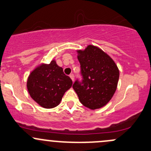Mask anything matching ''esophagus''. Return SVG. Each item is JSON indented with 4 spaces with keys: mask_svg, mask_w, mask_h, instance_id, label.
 Returning <instances> with one entry per match:
<instances>
[{
    "mask_svg": "<svg viewBox=\"0 0 151 151\" xmlns=\"http://www.w3.org/2000/svg\"><path fill=\"white\" fill-rule=\"evenodd\" d=\"M69 77H70V78L71 79V80L73 81V82H74V74H70V75H69Z\"/></svg>",
    "mask_w": 151,
    "mask_h": 151,
    "instance_id": "esophagus-1",
    "label": "esophagus"
}]
</instances>
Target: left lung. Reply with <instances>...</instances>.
Segmentation results:
<instances>
[{
  "mask_svg": "<svg viewBox=\"0 0 151 151\" xmlns=\"http://www.w3.org/2000/svg\"><path fill=\"white\" fill-rule=\"evenodd\" d=\"M83 82L76 81L73 89L83 106L91 110L106 106L114 96L119 78V70L114 61L100 47L88 45L77 50Z\"/></svg>",
  "mask_w": 151,
  "mask_h": 151,
  "instance_id": "1",
  "label": "left lung"
}]
</instances>
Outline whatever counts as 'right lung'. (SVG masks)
I'll return each mask as SVG.
<instances>
[{"instance_id":"obj_1","label":"right lung","mask_w":151,"mask_h":151,"mask_svg":"<svg viewBox=\"0 0 151 151\" xmlns=\"http://www.w3.org/2000/svg\"><path fill=\"white\" fill-rule=\"evenodd\" d=\"M72 86L70 77L53 59L41 63L30 72L27 88L31 98L41 107L53 109L61 103L64 93Z\"/></svg>"}]
</instances>
